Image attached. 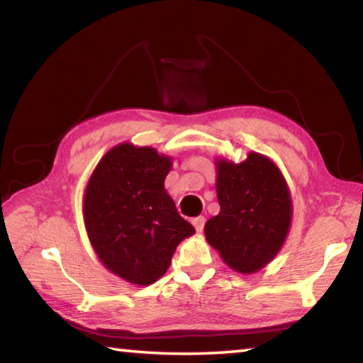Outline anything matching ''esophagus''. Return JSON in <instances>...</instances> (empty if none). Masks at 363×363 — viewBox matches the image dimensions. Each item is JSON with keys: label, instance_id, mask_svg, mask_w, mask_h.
<instances>
[{"label": "esophagus", "instance_id": "obj_1", "mask_svg": "<svg viewBox=\"0 0 363 363\" xmlns=\"http://www.w3.org/2000/svg\"><path fill=\"white\" fill-rule=\"evenodd\" d=\"M204 222H206V219H204L203 216H200V217H195V219L192 220V223H194V227H195L196 232H203V228H204Z\"/></svg>", "mask_w": 363, "mask_h": 363}]
</instances>
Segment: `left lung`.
<instances>
[{"mask_svg": "<svg viewBox=\"0 0 363 363\" xmlns=\"http://www.w3.org/2000/svg\"><path fill=\"white\" fill-rule=\"evenodd\" d=\"M220 213L204 235L222 260L240 273H255L279 252L291 228V192L268 157L250 152L241 163L216 162Z\"/></svg>", "mask_w": 363, "mask_h": 363, "instance_id": "8db88e82", "label": "left lung"}]
</instances>
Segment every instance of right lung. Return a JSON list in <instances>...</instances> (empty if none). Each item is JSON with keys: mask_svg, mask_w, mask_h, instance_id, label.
Listing matches in <instances>:
<instances>
[{"mask_svg": "<svg viewBox=\"0 0 363 363\" xmlns=\"http://www.w3.org/2000/svg\"><path fill=\"white\" fill-rule=\"evenodd\" d=\"M171 159L122 143L104 154L84 194V222L98 259L118 278L154 284L195 228L164 190Z\"/></svg>", "mask_w": 363, "mask_h": 363, "instance_id": "obj_1", "label": "right lung"}]
</instances>
